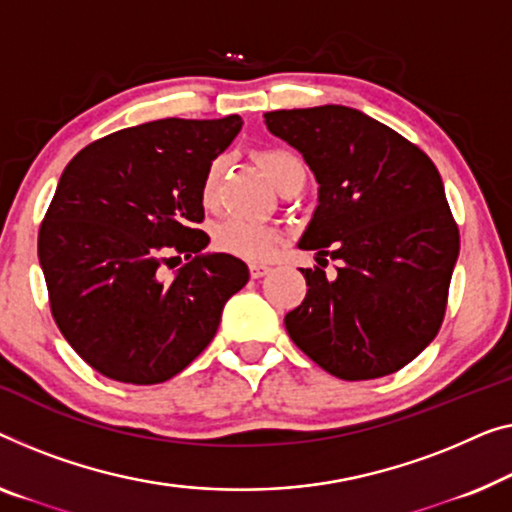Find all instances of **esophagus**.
<instances>
[{
  "label": "esophagus",
  "instance_id": "34e87169",
  "mask_svg": "<svg viewBox=\"0 0 512 512\" xmlns=\"http://www.w3.org/2000/svg\"><path fill=\"white\" fill-rule=\"evenodd\" d=\"M269 273H271L269 264H262V262L250 264V276L253 278H264V276H269Z\"/></svg>",
  "mask_w": 512,
  "mask_h": 512
}]
</instances>
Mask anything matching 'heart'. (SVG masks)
I'll list each match as a JSON object with an SVG mask.
<instances>
[{
    "instance_id": "heart-1",
    "label": "heart",
    "mask_w": 512,
    "mask_h": 512,
    "mask_svg": "<svg viewBox=\"0 0 512 512\" xmlns=\"http://www.w3.org/2000/svg\"><path fill=\"white\" fill-rule=\"evenodd\" d=\"M257 158L264 167L266 177L278 190L292 179H305L301 160L285 149H264L259 151ZM220 167H223V160H213L207 174H204L202 202L207 207L216 200ZM213 243H216L220 253L248 259V262H259V259H266L273 253L278 243V232L264 223H255V220L227 218L213 232Z\"/></svg>"
}]
</instances>
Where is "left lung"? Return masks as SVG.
<instances>
[{
	"label": "left lung",
	"instance_id": "obj_1",
	"mask_svg": "<svg viewBox=\"0 0 512 512\" xmlns=\"http://www.w3.org/2000/svg\"><path fill=\"white\" fill-rule=\"evenodd\" d=\"M315 174L301 250L338 259L335 278L301 269L305 299L285 315L294 345L347 381L400 370L439 333L460 232L437 167L361 110L319 105L264 114Z\"/></svg>",
	"mask_w": 512,
	"mask_h": 512
}]
</instances>
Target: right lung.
<instances>
[{
  "instance_id": "add662e5",
  "label": "right lung",
  "mask_w": 512,
  "mask_h": 512,
  "mask_svg": "<svg viewBox=\"0 0 512 512\" xmlns=\"http://www.w3.org/2000/svg\"><path fill=\"white\" fill-rule=\"evenodd\" d=\"M243 121L158 119L91 142L61 172L38 232L52 317L82 361L124 384H160L218 331L246 262L204 253L202 181ZM170 249L191 262L163 279Z\"/></svg>"
}]
</instances>
